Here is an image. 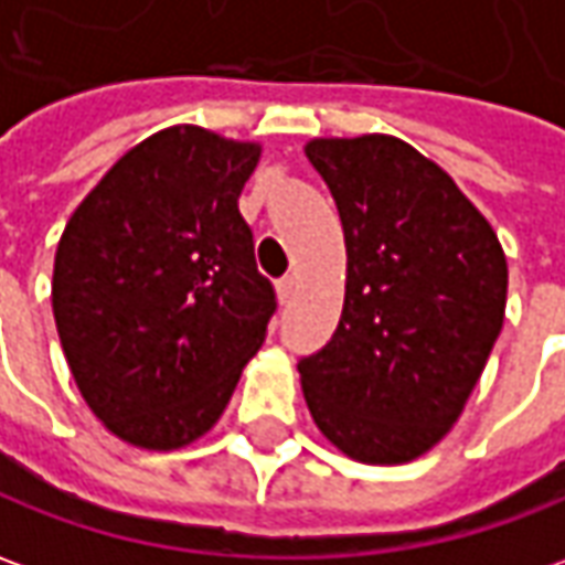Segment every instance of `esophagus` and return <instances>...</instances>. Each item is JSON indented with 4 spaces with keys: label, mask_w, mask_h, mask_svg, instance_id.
Masks as SVG:
<instances>
[{
    "label": "esophagus",
    "mask_w": 565,
    "mask_h": 565,
    "mask_svg": "<svg viewBox=\"0 0 565 565\" xmlns=\"http://www.w3.org/2000/svg\"><path fill=\"white\" fill-rule=\"evenodd\" d=\"M275 294H278V302H290V297L297 294V278L294 275H287V278H281V281L275 284Z\"/></svg>",
    "instance_id": "esophagus-1"
}]
</instances>
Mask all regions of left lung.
Instances as JSON below:
<instances>
[{"instance_id": "1", "label": "left lung", "mask_w": 565, "mask_h": 565, "mask_svg": "<svg viewBox=\"0 0 565 565\" xmlns=\"http://www.w3.org/2000/svg\"><path fill=\"white\" fill-rule=\"evenodd\" d=\"M347 241L331 343L299 362L321 436L362 463H408L448 436L508 306V256L455 179L395 136L312 138Z\"/></svg>"}]
</instances>
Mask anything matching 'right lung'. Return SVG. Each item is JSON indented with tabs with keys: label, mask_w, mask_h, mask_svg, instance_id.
<instances>
[{
	"label": "right lung",
	"mask_w": 565,
	"mask_h": 565,
	"mask_svg": "<svg viewBox=\"0 0 565 565\" xmlns=\"http://www.w3.org/2000/svg\"><path fill=\"white\" fill-rule=\"evenodd\" d=\"M259 141L160 129L102 175L57 241L52 312L89 412L126 445L179 451L225 412L275 290L237 198Z\"/></svg>",
	"instance_id": "obj_1"
}]
</instances>
